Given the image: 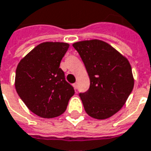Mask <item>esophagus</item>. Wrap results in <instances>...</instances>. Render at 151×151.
Instances as JSON below:
<instances>
[{"instance_id":"34e87169","label":"esophagus","mask_w":151,"mask_h":151,"mask_svg":"<svg viewBox=\"0 0 151 151\" xmlns=\"http://www.w3.org/2000/svg\"><path fill=\"white\" fill-rule=\"evenodd\" d=\"M73 87H74V89H77L78 88V83H74L73 84Z\"/></svg>"}]
</instances>
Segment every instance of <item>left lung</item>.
I'll use <instances>...</instances> for the list:
<instances>
[{
  "mask_svg": "<svg viewBox=\"0 0 151 151\" xmlns=\"http://www.w3.org/2000/svg\"><path fill=\"white\" fill-rule=\"evenodd\" d=\"M90 77V88L79 93L85 112L104 120L123 107L132 92L134 79L128 60L101 40L81 41L73 44Z\"/></svg>",
  "mask_w": 151,
  "mask_h": 151,
  "instance_id": "left-lung-1",
  "label": "left lung"
}]
</instances>
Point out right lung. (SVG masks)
<instances>
[{"instance_id": "add662e5", "label": "right lung", "mask_w": 151, "mask_h": 151, "mask_svg": "<svg viewBox=\"0 0 151 151\" xmlns=\"http://www.w3.org/2000/svg\"><path fill=\"white\" fill-rule=\"evenodd\" d=\"M69 44L47 42L19 61L15 76V88L30 110L42 118H55L67 109L73 96V85L65 79L60 64Z\"/></svg>"}]
</instances>
